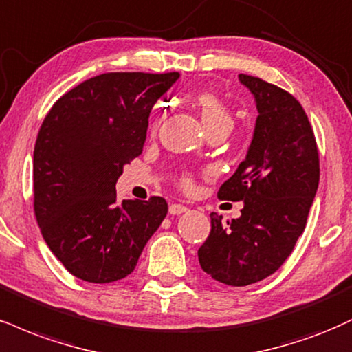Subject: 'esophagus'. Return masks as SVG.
<instances>
[{"label": "esophagus", "mask_w": 352, "mask_h": 352, "mask_svg": "<svg viewBox=\"0 0 352 352\" xmlns=\"http://www.w3.org/2000/svg\"><path fill=\"white\" fill-rule=\"evenodd\" d=\"M187 210H188L187 206L180 205V203H172V205L168 206V213L170 214H182V213H185Z\"/></svg>", "instance_id": "obj_1"}]
</instances>
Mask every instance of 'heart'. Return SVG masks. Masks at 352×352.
Here are the masks:
<instances>
[{
	"instance_id": "1",
	"label": "heart",
	"mask_w": 352,
	"mask_h": 352,
	"mask_svg": "<svg viewBox=\"0 0 352 352\" xmlns=\"http://www.w3.org/2000/svg\"><path fill=\"white\" fill-rule=\"evenodd\" d=\"M197 107L200 109V116L205 128H211V126H231L232 128L231 111L214 95L201 93L197 98ZM184 185L185 187H190V180L185 179Z\"/></svg>"
}]
</instances>
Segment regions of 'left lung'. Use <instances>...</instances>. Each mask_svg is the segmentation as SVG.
I'll use <instances>...</instances> for the list:
<instances>
[{"label": "left lung", "instance_id": "1", "mask_svg": "<svg viewBox=\"0 0 352 352\" xmlns=\"http://www.w3.org/2000/svg\"><path fill=\"white\" fill-rule=\"evenodd\" d=\"M254 96L257 120L248 154L219 188L221 200L243 201L241 217L221 221L198 249L201 269L232 287L272 275L294 251L320 182V159L307 113L290 93L239 75Z\"/></svg>", "mask_w": 352, "mask_h": 352}]
</instances>
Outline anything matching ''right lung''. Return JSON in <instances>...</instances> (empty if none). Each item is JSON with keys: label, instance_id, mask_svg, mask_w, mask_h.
Returning <instances> with one entry per match:
<instances>
[{"label": "right lung", "instance_id": "add662e5", "mask_svg": "<svg viewBox=\"0 0 352 352\" xmlns=\"http://www.w3.org/2000/svg\"><path fill=\"white\" fill-rule=\"evenodd\" d=\"M180 74L116 72L57 100L34 147V211L63 267L91 283L133 272L167 214L164 198H116L124 165L142 152L149 114Z\"/></svg>", "mask_w": 352, "mask_h": 352}]
</instances>
